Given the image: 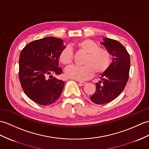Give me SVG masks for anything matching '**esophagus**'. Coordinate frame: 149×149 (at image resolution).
I'll return each mask as SVG.
<instances>
[{
  "label": "esophagus",
  "instance_id": "obj_1",
  "mask_svg": "<svg viewBox=\"0 0 149 149\" xmlns=\"http://www.w3.org/2000/svg\"><path fill=\"white\" fill-rule=\"evenodd\" d=\"M79 84H80L82 86H84L86 84V83L85 82H81V81H80V82H79Z\"/></svg>",
  "mask_w": 149,
  "mask_h": 149
}]
</instances>
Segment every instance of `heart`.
<instances>
[{
    "mask_svg": "<svg viewBox=\"0 0 149 149\" xmlns=\"http://www.w3.org/2000/svg\"><path fill=\"white\" fill-rule=\"evenodd\" d=\"M77 49L86 54L83 65L84 66H71L65 70L67 77L77 81H85L94 75L102 74L108 70L111 63V56L109 52L105 48L100 47L99 45L93 40L86 39L79 41L75 44ZM60 63L68 66L72 63L74 54L69 47H64L58 56Z\"/></svg>",
    "mask_w": 149,
    "mask_h": 149,
    "instance_id": "1",
    "label": "heart"
}]
</instances>
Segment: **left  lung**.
<instances>
[{"label":"left lung","mask_w":149,"mask_h":149,"mask_svg":"<svg viewBox=\"0 0 149 149\" xmlns=\"http://www.w3.org/2000/svg\"><path fill=\"white\" fill-rule=\"evenodd\" d=\"M113 56L110 66L96 83V91L90 99L102 105L116 99L123 92L129 78L130 57L124 46L116 40L104 38L101 43Z\"/></svg>","instance_id":"1"}]
</instances>
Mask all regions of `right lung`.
I'll return each mask as SVG.
<instances>
[{
	"mask_svg": "<svg viewBox=\"0 0 149 149\" xmlns=\"http://www.w3.org/2000/svg\"><path fill=\"white\" fill-rule=\"evenodd\" d=\"M65 46L59 38L47 37L28 44L20 53L19 79L26 95L41 105H48L58 99L65 82L51 74L60 75L58 56Z\"/></svg>",
	"mask_w": 149,
	"mask_h": 149,
	"instance_id": "1",
	"label": "right lung"
}]
</instances>
